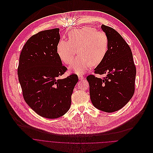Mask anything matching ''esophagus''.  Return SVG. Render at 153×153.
Wrapping results in <instances>:
<instances>
[{
  "label": "esophagus",
  "mask_w": 153,
  "mask_h": 153,
  "mask_svg": "<svg viewBox=\"0 0 153 153\" xmlns=\"http://www.w3.org/2000/svg\"><path fill=\"white\" fill-rule=\"evenodd\" d=\"M78 78H79V80H82V79H84V76H82V75H78Z\"/></svg>",
  "instance_id": "1"
}]
</instances>
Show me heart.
Here are the masks:
<instances>
[{"label":"heart","mask_w":153,"mask_h":153,"mask_svg":"<svg viewBox=\"0 0 153 153\" xmlns=\"http://www.w3.org/2000/svg\"><path fill=\"white\" fill-rule=\"evenodd\" d=\"M108 38L102 31L90 27L74 29L69 33V41L61 40L57 45L56 52L62 62L69 64L75 53L79 54L69 66L77 74H84L92 65H99L105 57L108 49Z\"/></svg>","instance_id":"obj_1"}]
</instances>
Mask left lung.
<instances>
[{
  "mask_svg": "<svg viewBox=\"0 0 153 153\" xmlns=\"http://www.w3.org/2000/svg\"><path fill=\"white\" fill-rule=\"evenodd\" d=\"M101 27L108 38V49L95 73L106 76L101 79L90 75L87 80L94 106L111 113L124 107L133 96L136 69L131 49L123 37L112 27Z\"/></svg>",
  "mask_w": 153,
  "mask_h": 153,
  "instance_id": "8db88e82",
  "label": "left lung"
}]
</instances>
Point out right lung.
Wrapping results in <instances>:
<instances>
[{"mask_svg":"<svg viewBox=\"0 0 153 153\" xmlns=\"http://www.w3.org/2000/svg\"><path fill=\"white\" fill-rule=\"evenodd\" d=\"M59 28L45 30L30 37L19 58V81L25 102L39 115L55 119L66 114L78 81L72 74L60 79L67 70L57 52Z\"/></svg>","mask_w":153,"mask_h":153,"instance_id":"1","label":"right lung"}]
</instances>
